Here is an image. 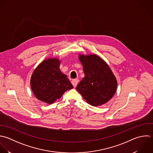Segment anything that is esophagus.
<instances>
[{
	"mask_svg": "<svg viewBox=\"0 0 153 153\" xmlns=\"http://www.w3.org/2000/svg\"><path fill=\"white\" fill-rule=\"evenodd\" d=\"M71 83H72V85H73V86L75 88V87H76L77 86V83H78V79H73V80H72V81H71Z\"/></svg>",
	"mask_w": 153,
	"mask_h": 153,
	"instance_id": "1",
	"label": "esophagus"
}]
</instances>
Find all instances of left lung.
<instances>
[{
  "instance_id": "left-lung-1",
  "label": "left lung",
  "mask_w": 153,
  "mask_h": 153,
  "mask_svg": "<svg viewBox=\"0 0 153 153\" xmlns=\"http://www.w3.org/2000/svg\"><path fill=\"white\" fill-rule=\"evenodd\" d=\"M85 77L76 87L88 103L94 106L107 102L114 95L117 83L109 66L95 55H79Z\"/></svg>"
}]
</instances>
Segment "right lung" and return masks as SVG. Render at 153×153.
I'll use <instances>...</instances> for the list:
<instances>
[{
  "label": "right lung",
  "instance_id": "right-lung-1",
  "mask_svg": "<svg viewBox=\"0 0 153 153\" xmlns=\"http://www.w3.org/2000/svg\"><path fill=\"white\" fill-rule=\"evenodd\" d=\"M60 61L49 58L40 63L32 74L30 84L39 100L52 104L67 90L73 88L67 76L60 71Z\"/></svg>",
  "mask_w": 153,
  "mask_h": 153
}]
</instances>
